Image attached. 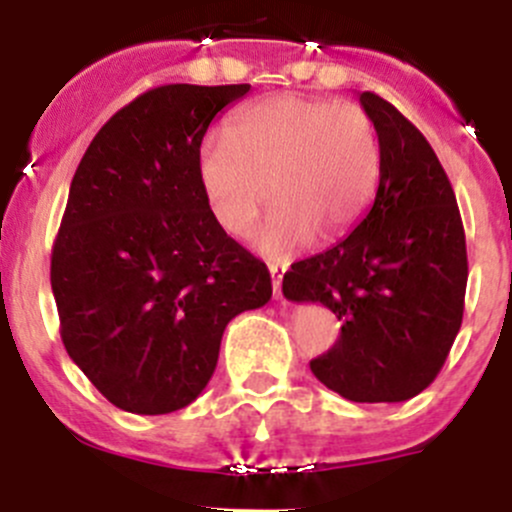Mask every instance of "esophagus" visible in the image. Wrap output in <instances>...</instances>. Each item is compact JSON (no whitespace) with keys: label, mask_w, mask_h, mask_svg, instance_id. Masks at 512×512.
Returning <instances> with one entry per match:
<instances>
[{"label":"esophagus","mask_w":512,"mask_h":512,"mask_svg":"<svg viewBox=\"0 0 512 512\" xmlns=\"http://www.w3.org/2000/svg\"><path fill=\"white\" fill-rule=\"evenodd\" d=\"M282 272H285V265H280V262H270L272 292H275V299H285V294H282Z\"/></svg>","instance_id":"1"}]
</instances>
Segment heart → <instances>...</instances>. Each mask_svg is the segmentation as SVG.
Wrapping results in <instances>:
<instances>
[{
  "instance_id": "heart-1",
  "label": "heart",
  "mask_w": 512,
  "mask_h": 512,
  "mask_svg": "<svg viewBox=\"0 0 512 512\" xmlns=\"http://www.w3.org/2000/svg\"><path fill=\"white\" fill-rule=\"evenodd\" d=\"M381 168L379 133L354 101L270 96L242 108L227 136H208L198 178L223 230L250 235L267 198L257 247L285 257L319 240H339L364 218Z\"/></svg>"
}]
</instances>
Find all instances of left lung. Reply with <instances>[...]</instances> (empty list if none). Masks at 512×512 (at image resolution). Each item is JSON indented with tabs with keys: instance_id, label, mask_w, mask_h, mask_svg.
<instances>
[{
	"instance_id": "left-lung-1",
	"label": "left lung",
	"mask_w": 512,
	"mask_h": 512,
	"mask_svg": "<svg viewBox=\"0 0 512 512\" xmlns=\"http://www.w3.org/2000/svg\"><path fill=\"white\" fill-rule=\"evenodd\" d=\"M359 101L379 133L374 205L337 245L294 262L282 292L342 322L337 344L309 361L327 389L356 404H396L436 379L461 329L466 232L423 133L381 96L364 91Z\"/></svg>"
}]
</instances>
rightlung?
Masks as SVG:
<instances>
[{
    "instance_id": "obj_1",
    "label": "right lung",
    "mask_w": 512,
    "mask_h": 512,
    "mask_svg": "<svg viewBox=\"0 0 512 512\" xmlns=\"http://www.w3.org/2000/svg\"><path fill=\"white\" fill-rule=\"evenodd\" d=\"M250 84H168L113 113L86 148L51 252L74 364L113 406L193 404L230 319L270 302L265 262L215 220L198 178L210 121Z\"/></svg>"
}]
</instances>
